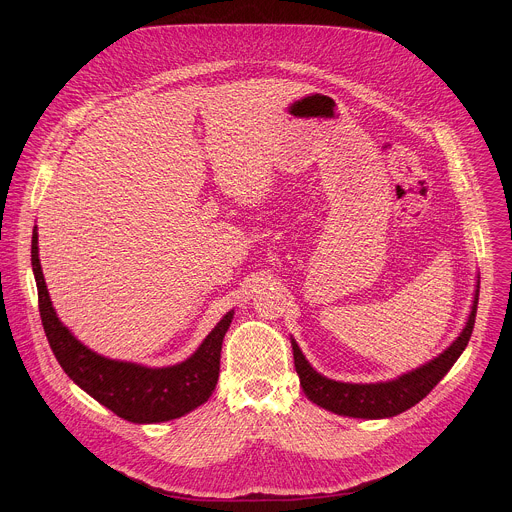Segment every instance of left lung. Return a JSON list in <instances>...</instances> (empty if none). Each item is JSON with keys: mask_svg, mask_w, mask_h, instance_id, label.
I'll use <instances>...</instances> for the list:
<instances>
[{"mask_svg": "<svg viewBox=\"0 0 512 512\" xmlns=\"http://www.w3.org/2000/svg\"><path fill=\"white\" fill-rule=\"evenodd\" d=\"M478 294H480V279H476L470 316L466 320V326L458 334V338L444 352L427 360L425 364H421V367L407 371L391 381L342 383V381L328 379L312 367L308 358L304 356L302 348L298 346V342L294 338H289L291 350H294L296 373L300 377V385L306 397L326 411H332L344 417H358V419H387L411 409L448 375V371L454 367V362L460 358V354L468 346V340L474 330V320H476Z\"/></svg>", "mask_w": 512, "mask_h": 512, "instance_id": "obj_1", "label": "left lung"}]
</instances>
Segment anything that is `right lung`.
Returning a JSON list of instances; mask_svg holds the SVG:
<instances>
[{"mask_svg": "<svg viewBox=\"0 0 512 512\" xmlns=\"http://www.w3.org/2000/svg\"><path fill=\"white\" fill-rule=\"evenodd\" d=\"M32 271L50 348L62 371L95 401L131 423L178 419L208 401L221 371L223 338L235 310L221 318L186 360L170 367H145L91 350L60 322L52 308L38 257V227L32 231Z\"/></svg>", "mask_w": 512, "mask_h": 512, "instance_id": "right-lung-1", "label": "right lung"}]
</instances>
